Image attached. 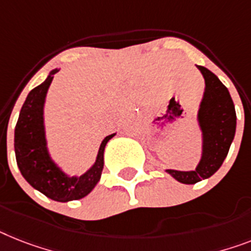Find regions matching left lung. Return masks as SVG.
Returning a JSON list of instances; mask_svg holds the SVG:
<instances>
[{
	"mask_svg": "<svg viewBox=\"0 0 251 251\" xmlns=\"http://www.w3.org/2000/svg\"><path fill=\"white\" fill-rule=\"evenodd\" d=\"M205 79V91L198 121L202 133V154L195 171L167 169V173L185 185H194L212 177L223 164L236 132V111L227 87L218 76L198 65Z\"/></svg>",
	"mask_w": 251,
	"mask_h": 251,
	"instance_id": "1",
	"label": "left lung"
}]
</instances>
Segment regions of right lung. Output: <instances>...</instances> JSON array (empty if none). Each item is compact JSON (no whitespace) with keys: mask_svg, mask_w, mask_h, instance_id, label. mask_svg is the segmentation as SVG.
Wrapping results in <instances>:
<instances>
[{"mask_svg":"<svg viewBox=\"0 0 251 251\" xmlns=\"http://www.w3.org/2000/svg\"><path fill=\"white\" fill-rule=\"evenodd\" d=\"M57 72L59 69H53L43 83L28 93L19 114L14 146L20 173L29 185L55 201L66 202L87 196L100 181L105 146L115 133L103 138L95 164L84 175L70 177L57 167L47 149L43 119L47 91Z\"/></svg>","mask_w":251,"mask_h":251,"instance_id":"right-lung-1","label":"right lung"}]
</instances>
